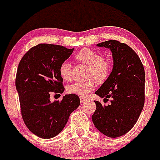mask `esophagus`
Segmentation results:
<instances>
[{
  "label": "esophagus",
  "instance_id": "34e87169",
  "mask_svg": "<svg viewBox=\"0 0 160 160\" xmlns=\"http://www.w3.org/2000/svg\"><path fill=\"white\" fill-rule=\"evenodd\" d=\"M86 100H87V99H86L85 98H83V97H80L81 103H84V102L86 101Z\"/></svg>",
  "mask_w": 160,
  "mask_h": 160
}]
</instances>
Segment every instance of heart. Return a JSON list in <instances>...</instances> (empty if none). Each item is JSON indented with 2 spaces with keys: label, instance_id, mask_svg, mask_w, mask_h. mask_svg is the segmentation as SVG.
<instances>
[{
  "label": "heart",
  "instance_id": "b5f03b06",
  "mask_svg": "<svg viewBox=\"0 0 160 160\" xmlns=\"http://www.w3.org/2000/svg\"><path fill=\"white\" fill-rule=\"evenodd\" d=\"M75 59L81 63L88 66V78L91 79L86 82H75L67 87V91L70 94L85 97L96 87L95 81L103 83L108 78L111 72V63L103 55L93 50L82 49L76 53ZM72 63L69 60H64L60 63L59 72L62 78L69 81L72 76Z\"/></svg>",
  "mask_w": 160,
  "mask_h": 160
}]
</instances>
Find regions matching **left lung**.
Masks as SVG:
<instances>
[{"instance_id": "left-lung-1", "label": "left lung", "mask_w": 160, "mask_h": 160, "mask_svg": "<svg viewBox=\"0 0 160 160\" xmlns=\"http://www.w3.org/2000/svg\"><path fill=\"white\" fill-rule=\"evenodd\" d=\"M110 49L113 58L112 72L95 94L111 103L103 106L94 100L92 121L107 137L118 138L128 132L137 122L144 105L145 72L139 57L126 44L116 40L99 43Z\"/></svg>"}]
</instances>
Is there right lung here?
<instances>
[{"label":"right lung","mask_w":160,"mask_h":160,"mask_svg":"<svg viewBox=\"0 0 160 160\" xmlns=\"http://www.w3.org/2000/svg\"><path fill=\"white\" fill-rule=\"evenodd\" d=\"M73 50L39 44L25 53L18 66L16 88L23 122L39 138L48 139L60 134L80 104L79 98L74 94L65 95L62 100H50L51 94L64 91L59 68Z\"/></svg>","instance_id":"1"}]
</instances>
